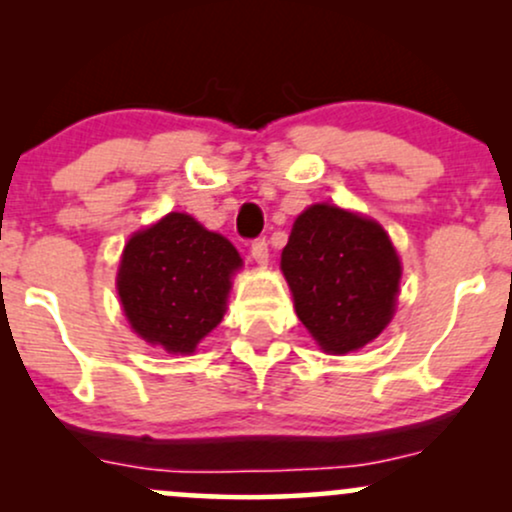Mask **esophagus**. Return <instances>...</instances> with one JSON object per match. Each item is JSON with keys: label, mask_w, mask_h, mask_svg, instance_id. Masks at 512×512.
I'll return each mask as SVG.
<instances>
[{"label": "esophagus", "mask_w": 512, "mask_h": 512, "mask_svg": "<svg viewBox=\"0 0 512 512\" xmlns=\"http://www.w3.org/2000/svg\"><path fill=\"white\" fill-rule=\"evenodd\" d=\"M250 252H252V260H255L257 264L269 262V243L264 238H257L255 243L250 245Z\"/></svg>", "instance_id": "34e87169"}]
</instances>
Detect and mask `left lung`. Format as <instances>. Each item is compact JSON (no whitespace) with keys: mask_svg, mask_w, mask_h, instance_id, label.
<instances>
[{"mask_svg":"<svg viewBox=\"0 0 512 512\" xmlns=\"http://www.w3.org/2000/svg\"><path fill=\"white\" fill-rule=\"evenodd\" d=\"M298 320L327 354L373 342L395 315L402 262L378 221L313 204L281 252Z\"/></svg>","mask_w":512,"mask_h":512,"instance_id":"left-lung-1","label":"left lung"}]
</instances>
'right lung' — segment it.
<instances>
[{
	"label": "right lung",
	"instance_id": "obj_1",
	"mask_svg": "<svg viewBox=\"0 0 512 512\" xmlns=\"http://www.w3.org/2000/svg\"><path fill=\"white\" fill-rule=\"evenodd\" d=\"M243 267L221 233L170 211L127 240L117 293L132 330L168 354H192L226 313L231 276Z\"/></svg>",
	"mask_w": 512,
	"mask_h": 512
}]
</instances>
